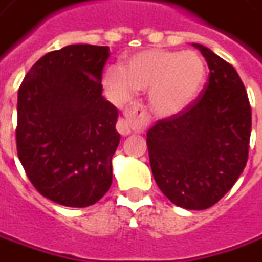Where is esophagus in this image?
<instances>
[{"mask_svg":"<svg viewBox=\"0 0 262 262\" xmlns=\"http://www.w3.org/2000/svg\"><path fill=\"white\" fill-rule=\"evenodd\" d=\"M147 125V115L141 103H131L124 111V118H119L117 129L119 134L128 135L134 128H143Z\"/></svg>","mask_w":262,"mask_h":262,"instance_id":"obj_1","label":"esophagus"}]
</instances>
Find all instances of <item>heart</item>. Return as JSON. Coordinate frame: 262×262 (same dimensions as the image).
Returning a JSON list of instances; mask_svg holds the SVG:
<instances>
[{
  "instance_id": "heart-1",
  "label": "heart",
  "mask_w": 262,
  "mask_h": 262,
  "mask_svg": "<svg viewBox=\"0 0 262 262\" xmlns=\"http://www.w3.org/2000/svg\"><path fill=\"white\" fill-rule=\"evenodd\" d=\"M206 82V63L196 52L151 49L134 54L119 68L105 72L103 85L119 103L137 91H148L154 114L171 117L196 99Z\"/></svg>"
}]
</instances>
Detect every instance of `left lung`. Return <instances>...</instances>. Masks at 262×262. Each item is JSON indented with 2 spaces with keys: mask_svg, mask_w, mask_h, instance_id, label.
Returning <instances> with one entry per match:
<instances>
[{
  "mask_svg": "<svg viewBox=\"0 0 262 262\" xmlns=\"http://www.w3.org/2000/svg\"><path fill=\"white\" fill-rule=\"evenodd\" d=\"M208 61V83L189 106L159 119L147 133L152 176L184 209H208L225 196L248 160L251 106L232 64L193 45Z\"/></svg>",
  "mask_w": 262,
  "mask_h": 262,
  "instance_id": "8db88e82",
  "label": "left lung"
}]
</instances>
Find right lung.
Here are the masks:
<instances>
[{"mask_svg":"<svg viewBox=\"0 0 262 262\" xmlns=\"http://www.w3.org/2000/svg\"><path fill=\"white\" fill-rule=\"evenodd\" d=\"M108 46L72 45L45 54L18 89L17 152L45 198L86 208L112 183L118 110L102 96Z\"/></svg>","mask_w":262,"mask_h":262,"instance_id":"1","label":"right lung"}]
</instances>
